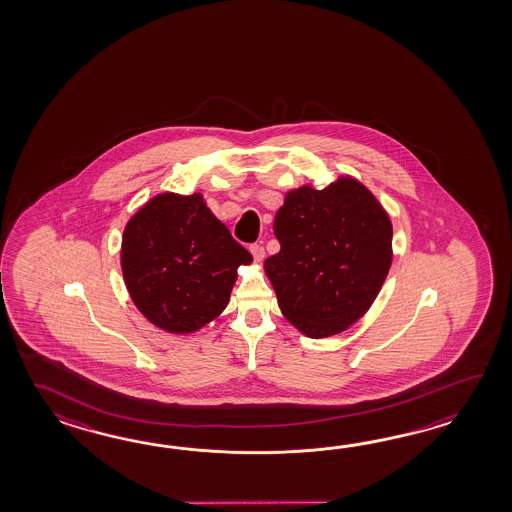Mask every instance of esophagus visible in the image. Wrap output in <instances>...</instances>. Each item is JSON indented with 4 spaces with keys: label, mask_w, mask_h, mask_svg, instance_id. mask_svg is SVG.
<instances>
[{
    "label": "esophagus",
    "mask_w": 512,
    "mask_h": 512,
    "mask_svg": "<svg viewBox=\"0 0 512 512\" xmlns=\"http://www.w3.org/2000/svg\"><path fill=\"white\" fill-rule=\"evenodd\" d=\"M252 258L256 261H261L265 258V249H263V245L260 243H254L251 245Z\"/></svg>",
    "instance_id": "1"
}]
</instances>
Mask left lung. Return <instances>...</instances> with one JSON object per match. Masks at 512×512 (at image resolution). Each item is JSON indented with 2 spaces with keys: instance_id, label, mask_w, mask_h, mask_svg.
Here are the masks:
<instances>
[{
  "instance_id": "left-lung-1",
  "label": "left lung",
  "mask_w": 512,
  "mask_h": 512,
  "mask_svg": "<svg viewBox=\"0 0 512 512\" xmlns=\"http://www.w3.org/2000/svg\"><path fill=\"white\" fill-rule=\"evenodd\" d=\"M272 229L280 252L265 271L293 326L331 337L370 309L392 265L393 230L366 186L340 177L324 190H293Z\"/></svg>"
}]
</instances>
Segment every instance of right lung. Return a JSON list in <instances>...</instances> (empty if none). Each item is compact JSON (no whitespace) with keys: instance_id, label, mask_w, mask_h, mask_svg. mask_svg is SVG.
Listing matches in <instances>:
<instances>
[{"instance_id":"1","label":"right lung","mask_w":512,"mask_h":512,"mask_svg":"<svg viewBox=\"0 0 512 512\" xmlns=\"http://www.w3.org/2000/svg\"><path fill=\"white\" fill-rule=\"evenodd\" d=\"M251 261L201 194L153 197L122 236L120 263L131 300L170 333H192L221 315L238 267Z\"/></svg>"}]
</instances>
